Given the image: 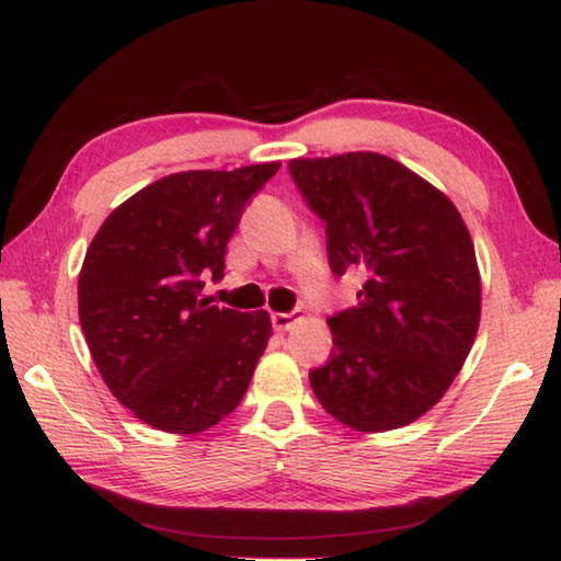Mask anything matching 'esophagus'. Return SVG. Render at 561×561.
<instances>
[{"mask_svg":"<svg viewBox=\"0 0 561 561\" xmlns=\"http://www.w3.org/2000/svg\"><path fill=\"white\" fill-rule=\"evenodd\" d=\"M294 321H297V317L289 314V311H274L272 314V327L274 331H287Z\"/></svg>","mask_w":561,"mask_h":561,"instance_id":"34e87169","label":"esophagus"}]
</instances>
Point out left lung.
Wrapping results in <instances>:
<instances>
[{
	"label": "left lung",
	"mask_w": 561,
	"mask_h": 561,
	"mask_svg": "<svg viewBox=\"0 0 561 561\" xmlns=\"http://www.w3.org/2000/svg\"><path fill=\"white\" fill-rule=\"evenodd\" d=\"M327 225L329 267L366 274L358 304L329 317L334 351L309 374L348 428H403L440 401L480 324V272L460 213L428 180L381 153L289 160Z\"/></svg>",
	"instance_id": "1"
}]
</instances>
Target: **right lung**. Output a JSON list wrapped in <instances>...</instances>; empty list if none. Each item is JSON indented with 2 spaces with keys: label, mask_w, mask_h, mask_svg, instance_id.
Wrapping results in <instances>:
<instances>
[{
  "label": "right lung",
  "mask_w": 561,
  "mask_h": 561,
  "mask_svg": "<svg viewBox=\"0 0 561 561\" xmlns=\"http://www.w3.org/2000/svg\"><path fill=\"white\" fill-rule=\"evenodd\" d=\"M282 163L187 170L113 210L79 274V319L111 393L158 431L193 435L240 405L267 348L264 309L201 299L222 279L225 250L250 197Z\"/></svg>",
  "instance_id": "add662e5"
}]
</instances>
